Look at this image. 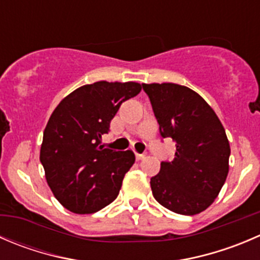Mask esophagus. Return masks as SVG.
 Wrapping results in <instances>:
<instances>
[{"label":"esophagus","mask_w":260,"mask_h":260,"mask_svg":"<svg viewBox=\"0 0 260 260\" xmlns=\"http://www.w3.org/2000/svg\"><path fill=\"white\" fill-rule=\"evenodd\" d=\"M145 157H146V153H138V152H136V158H137L138 161L142 160V158H145Z\"/></svg>","instance_id":"obj_1"}]
</instances>
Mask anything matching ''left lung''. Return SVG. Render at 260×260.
<instances>
[{
  "mask_svg": "<svg viewBox=\"0 0 260 260\" xmlns=\"http://www.w3.org/2000/svg\"><path fill=\"white\" fill-rule=\"evenodd\" d=\"M160 124V135L176 142L175 157L161 162L151 178L155 200L179 215H197L217 198L229 174L230 143L205 99L171 82L142 84Z\"/></svg>",
  "mask_w": 260,
  "mask_h": 260,
  "instance_id": "8db88e82",
  "label": "left lung"
}]
</instances>
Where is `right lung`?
I'll use <instances>...</instances> for the list:
<instances>
[{"instance_id":"right-lung-1","label":"right lung","mask_w":260,"mask_h":260,"mask_svg":"<svg viewBox=\"0 0 260 260\" xmlns=\"http://www.w3.org/2000/svg\"><path fill=\"white\" fill-rule=\"evenodd\" d=\"M141 89L133 81H98L72 91L53 110L43 133L40 162L53 196L71 212H98L118 197L135 153L104 148L102 136L120 104Z\"/></svg>"}]
</instances>
